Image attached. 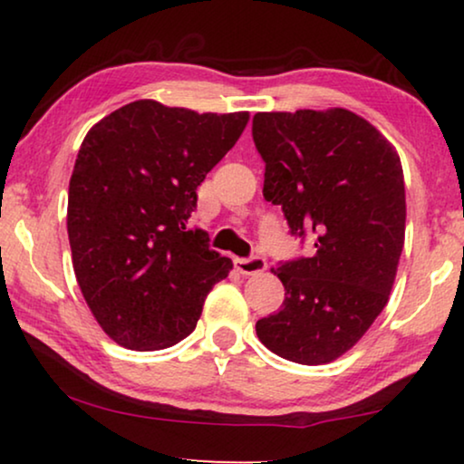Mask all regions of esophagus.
<instances>
[{"mask_svg": "<svg viewBox=\"0 0 464 464\" xmlns=\"http://www.w3.org/2000/svg\"><path fill=\"white\" fill-rule=\"evenodd\" d=\"M234 268H237L240 275L245 276H253V275H262V272L268 268V264H266L264 257L259 256H253V257H237L234 259Z\"/></svg>", "mask_w": 464, "mask_h": 464, "instance_id": "esophagus-1", "label": "esophagus"}]
</instances>
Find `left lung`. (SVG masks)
<instances>
[{
  "mask_svg": "<svg viewBox=\"0 0 464 464\" xmlns=\"http://www.w3.org/2000/svg\"><path fill=\"white\" fill-rule=\"evenodd\" d=\"M253 141L266 162L264 198L281 205L310 257L272 270L285 287L257 338L302 365L338 359L389 302L405 238V186L397 151L357 113L264 111Z\"/></svg>",
  "mask_w": 464,
  "mask_h": 464,
  "instance_id": "obj_1",
  "label": "left lung"
}]
</instances>
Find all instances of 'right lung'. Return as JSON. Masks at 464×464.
<instances>
[{
    "instance_id": "add662e5",
    "label": "right lung",
    "mask_w": 464,
    "mask_h": 464,
    "mask_svg": "<svg viewBox=\"0 0 464 464\" xmlns=\"http://www.w3.org/2000/svg\"><path fill=\"white\" fill-rule=\"evenodd\" d=\"M249 113H196L141 99L88 130L69 181L67 232L82 295L130 351L188 338L232 259L189 226L196 188L234 148Z\"/></svg>"
}]
</instances>
